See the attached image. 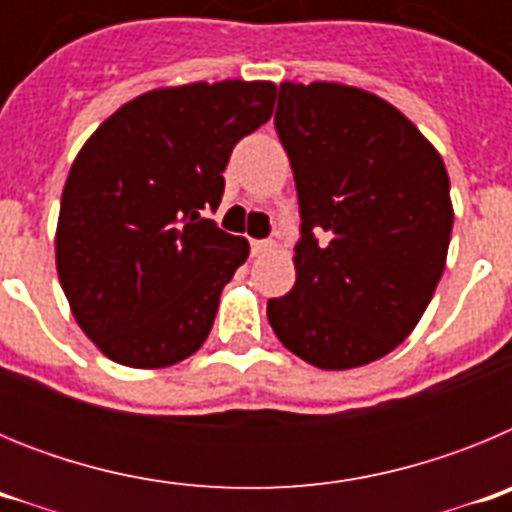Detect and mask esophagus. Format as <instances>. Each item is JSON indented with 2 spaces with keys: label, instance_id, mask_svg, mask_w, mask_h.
<instances>
[{
  "label": "esophagus",
  "instance_id": "1",
  "mask_svg": "<svg viewBox=\"0 0 512 512\" xmlns=\"http://www.w3.org/2000/svg\"><path fill=\"white\" fill-rule=\"evenodd\" d=\"M271 248V241H251V253L253 256H261V253H266Z\"/></svg>",
  "mask_w": 512,
  "mask_h": 512
}]
</instances>
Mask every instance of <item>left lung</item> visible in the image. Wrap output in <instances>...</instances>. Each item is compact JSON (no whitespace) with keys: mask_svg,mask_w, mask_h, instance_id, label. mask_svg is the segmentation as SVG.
Here are the masks:
<instances>
[{"mask_svg":"<svg viewBox=\"0 0 512 512\" xmlns=\"http://www.w3.org/2000/svg\"><path fill=\"white\" fill-rule=\"evenodd\" d=\"M274 128L300 200L297 282L266 305L320 369L382 359L418 325L451 241L441 156L390 102L341 84H279Z\"/></svg>","mask_w":512,"mask_h":512,"instance_id":"left-lung-1","label":"left lung"}]
</instances>
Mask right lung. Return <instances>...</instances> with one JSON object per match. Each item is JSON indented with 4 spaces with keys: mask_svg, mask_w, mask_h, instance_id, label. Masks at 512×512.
Segmentation results:
<instances>
[{
    "mask_svg": "<svg viewBox=\"0 0 512 512\" xmlns=\"http://www.w3.org/2000/svg\"><path fill=\"white\" fill-rule=\"evenodd\" d=\"M271 81L158 89L104 120L69 171L58 279L76 323L112 361L158 369L210 336L248 243L217 228L235 143L274 110Z\"/></svg>",
    "mask_w": 512,
    "mask_h": 512,
    "instance_id": "obj_1",
    "label": "right lung"
}]
</instances>
